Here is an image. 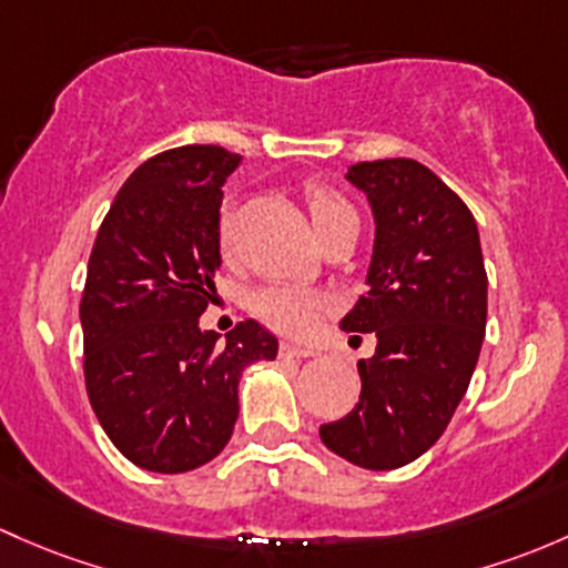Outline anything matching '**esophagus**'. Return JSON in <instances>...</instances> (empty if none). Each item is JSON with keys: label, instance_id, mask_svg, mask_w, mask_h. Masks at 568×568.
Masks as SVG:
<instances>
[{"label": "esophagus", "instance_id": "obj_1", "mask_svg": "<svg viewBox=\"0 0 568 568\" xmlns=\"http://www.w3.org/2000/svg\"><path fill=\"white\" fill-rule=\"evenodd\" d=\"M280 356H283V359H313V356H318V351L307 348V345L280 343Z\"/></svg>", "mask_w": 568, "mask_h": 568}]
</instances>
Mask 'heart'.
<instances>
[{"instance_id": "b5f03b06", "label": "heart", "mask_w": 568, "mask_h": 568, "mask_svg": "<svg viewBox=\"0 0 568 568\" xmlns=\"http://www.w3.org/2000/svg\"><path fill=\"white\" fill-rule=\"evenodd\" d=\"M304 201H307L310 217H313L318 236H324L326 231L345 223V220H356L348 201L339 193H334L332 187H326V184H307V187H304ZM234 209L225 206L223 214H220V247H223V253H231V250H234ZM250 304H253V313L258 315L261 321H266L272 329L285 334H307L310 329H315V324L324 318L326 307H329V302L321 294L291 283L264 285V288L255 291Z\"/></svg>"}]
</instances>
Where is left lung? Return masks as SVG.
<instances>
[{"mask_svg":"<svg viewBox=\"0 0 568 568\" xmlns=\"http://www.w3.org/2000/svg\"><path fill=\"white\" fill-rule=\"evenodd\" d=\"M375 217L367 291L339 329L375 332L359 403L321 425L334 455L367 470L414 463L468 392L487 326V272L470 209L408 158L351 165Z\"/></svg>","mask_w":568,"mask_h":568,"instance_id":"obj_1","label":"left lung"}]
</instances>
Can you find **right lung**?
<instances>
[{
	"label": "right lung",
	"instance_id": "right-lung-1",
	"mask_svg": "<svg viewBox=\"0 0 568 568\" xmlns=\"http://www.w3.org/2000/svg\"><path fill=\"white\" fill-rule=\"evenodd\" d=\"M242 158L190 143L130 174L100 225L81 296L83 378L111 444L139 468L184 474L225 449L247 364L277 356L255 321L199 326L220 268L223 184Z\"/></svg>",
	"mask_w": 568,
	"mask_h": 568
}]
</instances>
